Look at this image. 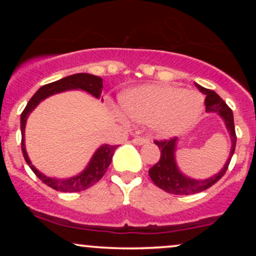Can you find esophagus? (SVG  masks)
<instances>
[{
  "label": "esophagus",
  "instance_id": "1",
  "mask_svg": "<svg viewBox=\"0 0 256 256\" xmlns=\"http://www.w3.org/2000/svg\"><path fill=\"white\" fill-rule=\"evenodd\" d=\"M134 144L136 146H142V144H146V143H149V138L146 137H136L134 138V140H131Z\"/></svg>",
  "mask_w": 256,
  "mask_h": 256
}]
</instances>
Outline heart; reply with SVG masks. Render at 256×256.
<instances>
[{"label":"heart","mask_w":256,"mask_h":256,"mask_svg":"<svg viewBox=\"0 0 256 256\" xmlns=\"http://www.w3.org/2000/svg\"><path fill=\"white\" fill-rule=\"evenodd\" d=\"M126 116L136 122H149L158 136L186 131L204 112V98L195 90L171 85H143L122 95Z\"/></svg>","instance_id":"b5f03b06"}]
</instances>
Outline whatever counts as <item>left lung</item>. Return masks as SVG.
<instances>
[{
    "instance_id": "obj_1",
    "label": "left lung",
    "mask_w": 256,
    "mask_h": 256,
    "mask_svg": "<svg viewBox=\"0 0 256 256\" xmlns=\"http://www.w3.org/2000/svg\"><path fill=\"white\" fill-rule=\"evenodd\" d=\"M195 85L202 94L206 95V112L219 114L225 122L226 128L230 132L232 143L231 150L228 161H226L224 167H222V170H220L219 173L207 179H192L186 177V176L179 171L177 164H176L174 152L178 138L174 137L171 138V140H154L155 144L161 150V155L160 158H158V162L155 164L149 170V176H150L152 180L154 182L156 186L165 190L166 192L174 194V195H192V194L204 192V190L212 186L213 184H216L225 174V172L228 171V164H230L232 155L234 152V148H236L237 137L236 131H234V113H232L231 108L222 101V98H220L218 94H216V91L206 89V88L198 84Z\"/></svg>"
}]
</instances>
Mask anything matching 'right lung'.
<instances>
[{
  "label": "right lung",
  "mask_w": 256,
  "mask_h": 256,
  "mask_svg": "<svg viewBox=\"0 0 256 256\" xmlns=\"http://www.w3.org/2000/svg\"><path fill=\"white\" fill-rule=\"evenodd\" d=\"M102 88H104V83H102V78L98 77V76L89 74V73H77V74L68 76L64 77L60 80L52 82L46 85H43L40 89L37 90V92L30 98L28 104H26L25 110H22V118H20V128H22V155H24L25 161L30 168L34 171V174L37 176L44 184L52 188L56 192H82V190H86L88 188L92 186L98 182L104 177V174L107 171L108 166L110 165L112 158H113L114 152L118 148V146H110V144H104L96 150L95 154L91 158L90 162L88 164L86 168L80 174L76 176V177L68 178V179H58V178H50L44 176L38 170L34 168L32 165L30 158L28 156V152L25 149V125L28 116L37 104L44 98L48 96L54 95V94L62 92V91L73 90V89H80L89 92L90 95L95 96L96 98H101Z\"/></svg>",
  "instance_id": "obj_1"
}]
</instances>
